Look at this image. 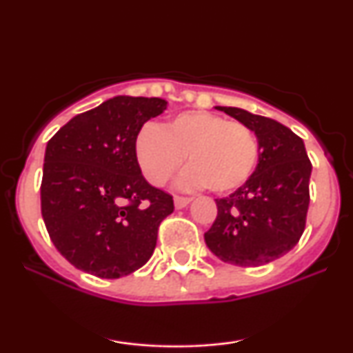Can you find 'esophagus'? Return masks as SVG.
<instances>
[{
	"label": "esophagus",
	"instance_id": "34e87169",
	"mask_svg": "<svg viewBox=\"0 0 353 353\" xmlns=\"http://www.w3.org/2000/svg\"><path fill=\"white\" fill-rule=\"evenodd\" d=\"M189 202H190L189 197L176 196V197H174V208L182 209V208H185V205H189Z\"/></svg>",
	"mask_w": 353,
	"mask_h": 353
}]
</instances>
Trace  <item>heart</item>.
I'll return each mask as SVG.
<instances>
[{
	"mask_svg": "<svg viewBox=\"0 0 353 353\" xmlns=\"http://www.w3.org/2000/svg\"><path fill=\"white\" fill-rule=\"evenodd\" d=\"M134 151L145 179L156 185L171 179L188 154L192 164L181 174V188L209 185L214 192L241 188L259 159L257 141L247 125L209 111L181 112L163 129L145 125L136 136Z\"/></svg>",
	"mask_w": 353,
	"mask_h": 353,
	"instance_id": "b5f03b06",
	"label": "heart"
}]
</instances>
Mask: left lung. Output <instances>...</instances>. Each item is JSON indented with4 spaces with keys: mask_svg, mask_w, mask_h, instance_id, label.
<instances>
[{
    "mask_svg": "<svg viewBox=\"0 0 353 353\" xmlns=\"http://www.w3.org/2000/svg\"><path fill=\"white\" fill-rule=\"evenodd\" d=\"M217 111L247 125L257 137L259 163L236 192L216 199L217 217L204 234L216 257L259 267L292 250L305 228L312 164L305 145L289 128L241 108Z\"/></svg>",
    "mask_w": 353,
    "mask_h": 353,
    "instance_id": "obj_1",
    "label": "left lung"
}]
</instances>
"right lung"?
<instances>
[{"mask_svg":"<svg viewBox=\"0 0 353 353\" xmlns=\"http://www.w3.org/2000/svg\"><path fill=\"white\" fill-rule=\"evenodd\" d=\"M165 108L161 98L116 96L72 117L48 143L43 221L76 269L119 279L151 259L174 202L144 179L134 143L144 123Z\"/></svg>","mask_w":353,"mask_h":353,"instance_id":"obj_1","label":"right lung"}]
</instances>
